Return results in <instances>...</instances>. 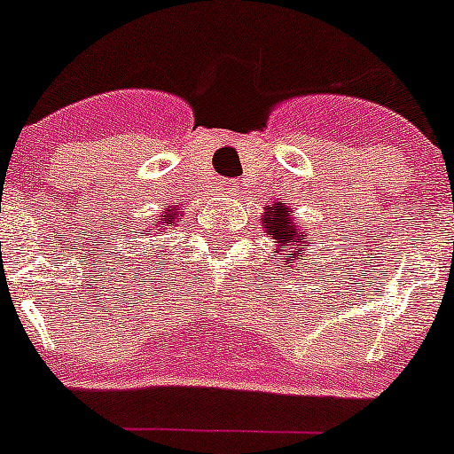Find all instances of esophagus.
<instances>
[{
	"label": "esophagus",
	"mask_w": 454,
	"mask_h": 454,
	"mask_svg": "<svg viewBox=\"0 0 454 454\" xmlns=\"http://www.w3.org/2000/svg\"><path fill=\"white\" fill-rule=\"evenodd\" d=\"M220 189H223V192H231V189H234V183H231V180H224V183L220 184Z\"/></svg>",
	"instance_id": "obj_1"
}]
</instances>
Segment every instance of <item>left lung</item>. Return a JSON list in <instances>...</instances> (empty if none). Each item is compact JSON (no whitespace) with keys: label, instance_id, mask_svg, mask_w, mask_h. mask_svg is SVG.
I'll list each match as a JSON object with an SVG mask.
<instances>
[{"label":"left lung","instance_id":"left-lung-1","mask_svg":"<svg viewBox=\"0 0 454 454\" xmlns=\"http://www.w3.org/2000/svg\"><path fill=\"white\" fill-rule=\"evenodd\" d=\"M261 223L265 227V234L276 243L274 254L280 258L285 270L292 271V267L303 265V261H308L305 252L312 243H309V236L299 227V223H294V209H289L287 202L267 205Z\"/></svg>","mask_w":454,"mask_h":454}]
</instances>
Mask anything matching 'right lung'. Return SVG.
<instances>
[{"label":"right lung","mask_w":454,"mask_h":454,"mask_svg":"<svg viewBox=\"0 0 454 454\" xmlns=\"http://www.w3.org/2000/svg\"><path fill=\"white\" fill-rule=\"evenodd\" d=\"M180 215H183V211H180L178 207H174V205L165 207V211H162V214H160L158 218L149 224V227H145L142 231H137V234H145V239L158 240V236L167 234L171 227H176V224L180 223Z\"/></svg>","instance_id":"right-lung-1"}]
</instances>
